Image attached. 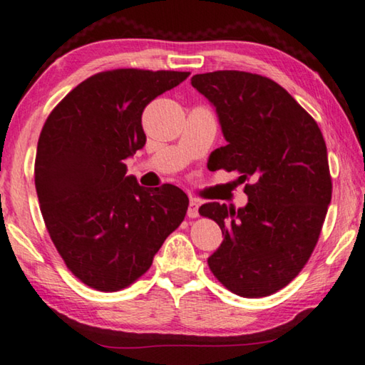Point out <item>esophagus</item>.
<instances>
[{
    "label": "esophagus",
    "instance_id": "esophagus-1",
    "mask_svg": "<svg viewBox=\"0 0 365 365\" xmlns=\"http://www.w3.org/2000/svg\"><path fill=\"white\" fill-rule=\"evenodd\" d=\"M197 209H200V202H197V200H195V197H191L188 205V212H187L190 219H196L197 215H200V211H197Z\"/></svg>",
    "mask_w": 365,
    "mask_h": 365
}]
</instances>
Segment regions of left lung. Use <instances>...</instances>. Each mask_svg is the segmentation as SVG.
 Here are the masks:
<instances>
[{
	"label": "left lung",
	"instance_id": "left-lung-1",
	"mask_svg": "<svg viewBox=\"0 0 365 365\" xmlns=\"http://www.w3.org/2000/svg\"><path fill=\"white\" fill-rule=\"evenodd\" d=\"M214 104L227 140L214 168L238 172L248 205L206 202L224 242L207 259L222 285L243 298L287 287L316 248L331 200L327 146L317 122L279 83L257 73L215 71L191 77Z\"/></svg>",
	"mask_w": 365,
	"mask_h": 365
}]
</instances>
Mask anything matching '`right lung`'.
Wrapping results in <instances>:
<instances>
[{
	"instance_id": "1",
	"label": "right lung",
	"mask_w": 365,
	"mask_h": 365,
	"mask_svg": "<svg viewBox=\"0 0 365 365\" xmlns=\"http://www.w3.org/2000/svg\"><path fill=\"white\" fill-rule=\"evenodd\" d=\"M190 72L115 69L77 85L48 115L35 158L46 230L73 275L119 292L151 267L182 224L188 196L165 183L140 187L125 159L146 143L143 109Z\"/></svg>"
}]
</instances>
